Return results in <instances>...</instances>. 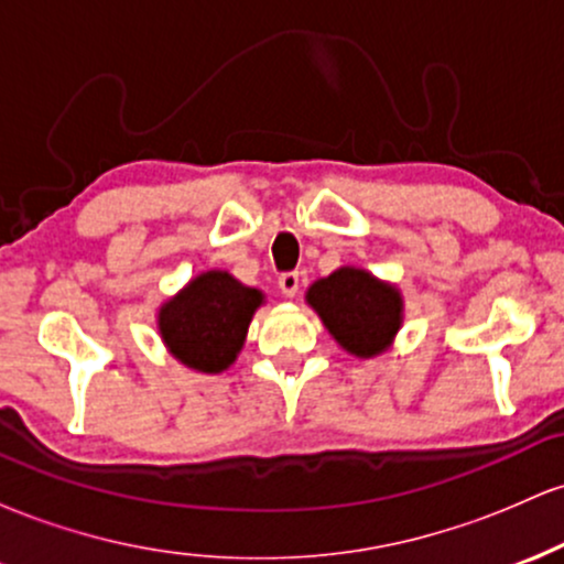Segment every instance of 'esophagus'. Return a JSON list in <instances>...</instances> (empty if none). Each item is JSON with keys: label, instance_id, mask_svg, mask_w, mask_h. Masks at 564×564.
<instances>
[{"label": "esophagus", "instance_id": "obj_1", "mask_svg": "<svg viewBox=\"0 0 564 564\" xmlns=\"http://www.w3.org/2000/svg\"><path fill=\"white\" fill-rule=\"evenodd\" d=\"M278 286H281L283 296L294 300L296 291H300V273H283L281 278H278Z\"/></svg>", "mask_w": 564, "mask_h": 564}]
</instances>
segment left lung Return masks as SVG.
<instances>
[{
	"instance_id": "1",
	"label": "left lung",
	"mask_w": 564,
	"mask_h": 564,
	"mask_svg": "<svg viewBox=\"0 0 564 564\" xmlns=\"http://www.w3.org/2000/svg\"><path fill=\"white\" fill-rule=\"evenodd\" d=\"M304 302L318 313L336 345L364 360L387 352L403 326L400 289L352 264L313 281Z\"/></svg>"
}]
</instances>
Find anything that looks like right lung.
<instances>
[{
  "label": "right lung",
  "instance_id": "1",
  "mask_svg": "<svg viewBox=\"0 0 564 564\" xmlns=\"http://www.w3.org/2000/svg\"><path fill=\"white\" fill-rule=\"evenodd\" d=\"M262 304V291L243 286L228 270H204L161 302V341L191 371L223 373L241 355L249 323Z\"/></svg>",
  "mask_w": 564,
  "mask_h": 564
}]
</instances>
